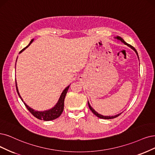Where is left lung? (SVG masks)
Listing matches in <instances>:
<instances>
[{"label":"left lung","instance_id":"8db88e82","mask_svg":"<svg viewBox=\"0 0 155 155\" xmlns=\"http://www.w3.org/2000/svg\"><path fill=\"white\" fill-rule=\"evenodd\" d=\"M116 38L117 39H118V40H120V41H121V42H123L124 45H127L128 47H129L130 48H131V49L132 50H134L135 51V53H136V54H137V57H138V58H139V55H138V53H137V50H135V48H134V47H133L131 45H129V44H128L127 43H126L124 41V39L122 38H121V37H119V36H117L116 38ZM87 103H88V105H89V108H90V110L92 111V112L94 114L95 116H96L97 117H99V118H101V119H114V118H116V117H118L119 115H121V113H120V114H117V115H116V116H103V115H101V114H98V112H96L93 108H92V107H91V105H90V104H89V101H87Z\"/></svg>","mask_w":155,"mask_h":155}]
</instances>
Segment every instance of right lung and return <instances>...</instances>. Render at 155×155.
<instances>
[{
    "label": "right lung",
    "instance_id": "add662e5",
    "mask_svg": "<svg viewBox=\"0 0 155 155\" xmlns=\"http://www.w3.org/2000/svg\"><path fill=\"white\" fill-rule=\"evenodd\" d=\"M33 40L34 39H32L31 42L29 43V44L28 45V46H27L25 48H24V49H22L20 51V54L21 52H22L23 51H24L26 48H27L28 46H29L31 44V43L33 41ZM70 85H68V86L67 87H66L65 89L62 91V94L60 96L58 102L57 103V104L53 108H51V109H49L48 110H45V111L40 112V111L34 110V109H32V108H31L30 107H28L25 104V103L24 101V100H22L21 97L20 95V93L18 92V87H17V84H16V88L17 93H18V94L20 98V99L21 100V101L24 103V104H25V107H27V109L28 110V111H29L34 117H36V118L40 119V120H44V121H51V120H54V119H57V117H59L61 115V114L63 112V110H64V98H65V96H66V93H67L68 91V89H69V87H70Z\"/></svg>",
    "mask_w": 155,
    "mask_h": 155
}]
</instances>
